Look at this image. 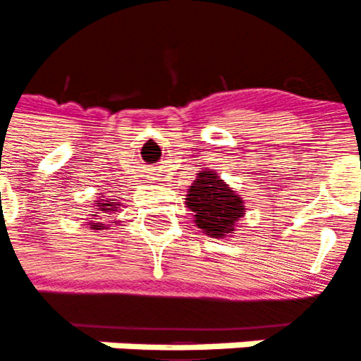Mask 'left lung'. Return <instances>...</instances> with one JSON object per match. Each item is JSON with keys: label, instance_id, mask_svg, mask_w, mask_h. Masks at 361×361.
Wrapping results in <instances>:
<instances>
[{"label": "left lung", "instance_id": "1", "mask_svg": "<svg viewBox=\"0 0 361 361\" xmlns=\"http://www.w3.org/2000/svg\"><path fill=\"white\" fill-rule=\"evenodd\" d=\"M187 204L195 213V224L212 238H224L234 231L243 216V201L213 171H202L192 183Z\"/></svg>", "mask_w": 361, "mask_h": 361}]
</instances>
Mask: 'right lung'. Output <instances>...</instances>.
I'll return each mask as SVG.
<instances>
[{
	"instance_id": "obj_1",
	"label": "right lung",
	"mask_w": 361,
	"mask_h": 361,
	"mask_svg": "<svg viewBox=\"0 0 361 361\" xmlns=\"http://www.w3.org/2000/svg\"><path fill=\"white\" fill-rule=\"evenodd\" d=\"M104 201H106V199H102V201H97V206H100V212H104V213H106V212H116V208H118V206H120V204H116V202H113V204H111V201H107V202H104ZM102 227H104V224H102V226H99V224H97V226H93V229H102Z\"/></svg>"
}]
</instances>
